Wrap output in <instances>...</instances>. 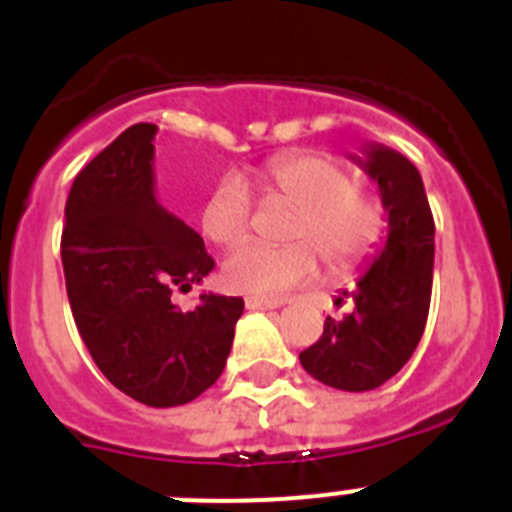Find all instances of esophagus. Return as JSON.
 Masks as SVG:
<instances>
[{"label":"esophagus","instance_id":"34e87169","mask_svg":"<svg viewBox=\"0 0 512 512\" xmlns=\"http://www.w3.org/2000/svg\"><path fill=\"white\" fill-rule=\"evenodd\" d=\"M282 302L279 300H264V297H246V307L248 310H274Z\"/></svg>","mask_w":512,"mask_h":512}]
</instances>
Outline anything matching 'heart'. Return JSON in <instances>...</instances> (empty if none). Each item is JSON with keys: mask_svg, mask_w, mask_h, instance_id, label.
I'll list each match as a JSON object with an SVG mask.
<instances>
[{"mask_svg": "<svg viewBox=\"0 0 512 512\" xmlns=\"http://www.w3.org/2000/svg\"><path fill=\"white\" fill-rule=\"evenodd\" d=\"M261 192L292 202L284 246L246 241L223 261V282L233 292L282 297L318 277V250L333 274L354 269L372 253L384 228L382 207L354 187L343 164L318 153L271 158L259 174ZM202 233L217 246H233L251 225V197L241 179L228 176L205 200Z\"/></svg>", "mask_w": 512, "mask_h": 512, "instance_id": "b5f03b06", "label": "heart"}]
</instances>
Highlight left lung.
<instances>
[{
    "label": "left lung",
    "instance_id": "8db88e82",
    "mask_svg": "<svg viewBox=\"0 0 512 512\" xmlns=\"http://www.w3.org/2000/svg\"><path fill=\"white\" fill-rule=\"evenodd\" d=\"M348 158L377 182L387 210V241L356 287L343 292L354 310L341 320L325 318L323 336L302 351L300 364L328 387L366 392L395 377L423 336L431 307L436 225L420 171L402 153L369 143L361 156Z\"/></svg>",
    "mask_w": 512,
    "mask_h": 512
}]
</instances>
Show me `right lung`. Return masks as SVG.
Instances as JSON below:
<instances>
[{
    "mask_svg": "<svg viewBox=\"0 0 512 512\" xmlns=\"http://www.w3.org/2000/svg\"><path fill=\"white\" fill-rule=\"evenodd\" d=\"M156 133L138 122L76 174L61 261L76 328L99 372L148 408H174L223 374L243 300L205 292L187 312L171 302L215 261L200 233L156 200Z\"/></svg>",
    "mask_w": 512,
    "mask_h": 512,
    "instance_id": "add662e5",
    "label": "right lung"
}]
</instances>
